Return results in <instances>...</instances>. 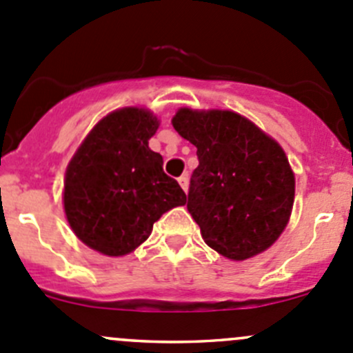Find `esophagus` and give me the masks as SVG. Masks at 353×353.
Instances as JSON below:
<instances>
[{
  "instance_id": "34e87169",
  "label": "esophagus",
  "mask_w": 353,
  "mask_h": 353,
  "mask_svg": "<svg viewBox=\"0 0 353 353\" xmlns=\"http://www.w3.org/2000/svg\"><path fill=\"white\" fill-rule=\"evenodd\" d=\"M178 183H180V187L183 188L185 192H187V188H188V175H187V173H183V175L178 178Z\"/></svg>"
}]
</instances>
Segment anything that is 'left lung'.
<instances>
[{
    "mask_svg": "<svg viewBox=\"0 0 353 353\" xmlns=\"http://www.w3.org/2000/svg\"><path fill=\"white\" fill-rule=\"evenodd\" d=\"M172 123L197 148L187 209L204 242L233 261L270 249L290 219L295 197L281 145L233 111L181 108Z\"/></svg>",
    "mask_w": 353,
    "mask_h": 353,
    "instance_id": "obj_1",
    "label": "left lung"
}]
</instances>
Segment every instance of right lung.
<instances>
[{
  "label": "right lung",
  "mask_w": 353,
  "mask_h": 353,
  "mask_svg": "<svg viewBox=\"0 0 353 353\" xmlns=\"http://www.w3.org/2000/svg\"><path fill=\"white\" fill-rule=\"evenodd\" d=\"M159 121L142 108H123L89 132L65 175L63 204L73 233L104 256H125L149 239L152 225L187 195L149 149Z\"/></svg>",
  "instance_id": "right-lung-1"
}]
</instances>
